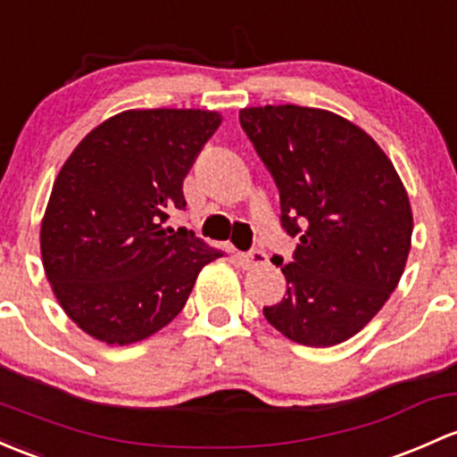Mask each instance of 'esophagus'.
<instances>
[{
	"label": "esophagus",
	"mask_w": 457,
	"mask_h": 457,
	"mask_svg": "<svg viewBox=\"0 0 457 457\" xmlns=\"http://www.w3.org/2000/svg\"><path fill=\"white\" fill-rule=\"evenodd\" d=\"M241 265L245 267V269H253V267H261V265H265L267 262V253L262 252V249H252V252H247V253H241Z\"/></svg>",
	"instance_id": "obj_1"
}]
</instances>
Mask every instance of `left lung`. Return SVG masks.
<instances>
[{
    "mask_svg": "<svg viewBox=\"0 0 457 457\" xmlns=\"http://www.w3.org/2000/svg\"><path fill=\"white\" fill-rule=\"evenodd\" d=\"M238 118L280 192L282 228L297 238L282 267L287 295L262 313L291 342L342 344L405 271L414 229L405 186L381 146L342 115L267 104Z\"/></svg>",
    "mask_w": 457,
    "mask_h": 457,
    "instance_id": "left-lung-1",
    "label": "left lung"
}]
</instances>
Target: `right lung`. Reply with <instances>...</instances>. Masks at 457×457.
<instances>
[{
    "label": "right lung",
    "instance_id": "add662e5",
    "mask_svg": "<svg viewBox=\"0 0 457 457\" xmlns=\"http://www.w3.org/2000/svg\"><path fill=\"white\" fill-rule=\"evenodd\" d=\"M220 113L129 109L89 131L61 168L41 220L56 300L98 342L129 345L170 324L196 276L220 256L166 220Z\"/></svg>",
    "mask_w": 457,
    "mask_h": 457
}]
</instances>
